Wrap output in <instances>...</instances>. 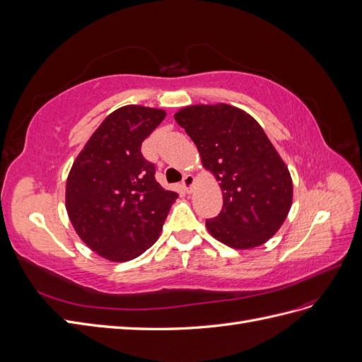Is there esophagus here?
Returning a JSON list of instances; mask_svg holds the SVG:
<instances>
[{
	"label": "esophagus",
	"mask_w": 362,
	"mask_h": 362,
	"mask_svg": "<svg viewBox=\"0 0 362 362\" xmlns=\"http://www.w3.org/2000/svg\"><path fill=\"white\" fill-rule=\"evenodd\" d=\"M193 184H194V177H193V175H190V173L184 175V178H182V187H184V190L187 192V193H190Z\"/></svg>",
	"instance_id": "obj_1"
}]
</instances>
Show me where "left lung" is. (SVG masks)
Instances as JSON below:
<instances>
[{"label": "left lung", "instance_id": "8db88e82", "mask_svg": "<svg viewBox=\"0 0 362 362\" xmlns=\"http://www.w3.org/2000/svg\"><path fill=\"white\" fill-rule=\"evenodd\" d=\"M175 120L198 146L202 164L221 181L223 206L206 229L223 245L266 243L286 221L293 199L290 172L257 120L228 104L190 105Z\"/></svg>", "mask_w": 362, "mask_h": 362}]
</instances>
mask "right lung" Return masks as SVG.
Returning a JSON list of instances; mask_svg holds the SVG:
<instances>
[{"label": "right lung", "instance_id": "obj_1", "mask_svg": "<svg viewBox=\"0 0 362 362\" xmlns=\"http://www.w3.org/2000/svg\"><path fill=\"white\" fill-rule=\"evenodd\" d=\"M166 113L125 105L108 115L72 164L66 210L76 234L96 254L124 262L157 242L178 193L156 180L141 144Z\"/></svg>", "mask_w": 362, "mask_h": 362}]
</instances>
